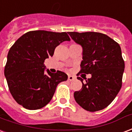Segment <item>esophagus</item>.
Returning a JSON list of instances; mask_svg holds the SVG:
<instances>
[{
  "instance_id": "1",
  "label": "esophagus",
  "mask_w": 132,
  "mask_h": 132,
  "mask_svg": "<svg viewBox=\"0 0 132 132\" xmlns=\"http://www.w3.org/2000/svg\"><path fill=\"white\" fill-rule=\"evenodd\" d=\"M68 80H69V81L73 80H75V77L73 76H71V75H69V76H68Z\"/></svg>"
}]
</instances>
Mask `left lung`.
<instances>
[{"mask_svg": "<svg viewBox=\"0 0 132 132\" xmlns=\"http://www.w3.org/2000/svg\"><path fill=\"white\" fill-rule=\"evenodd\" d=\"M69 34L82 47L79 73L92 75L90 78H85L84 82L83 79L78 77L82 87L74 92L75 100L86 111H101L114 100L122 87L125 61L120 46L101 33L69 32Z\"/></svg>", "mask_w": 132, "mask_h": 132, "instance_id": "8db88e82", "label": "left lung"}]
</instances>
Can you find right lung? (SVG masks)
I'll list each match as a JSON object with an SVG mask.
<instances>
[{
  "label": "right lung",
  "instance_id": "1",
  "mask_svg": "<svg viewBox=\"0 0 132 132\" xmlns=\"http://www.w3.org/2000/svg\"><path fill=\"white\" fill-rule=\"evenodd\" d=\"M71 39L66 32L29 31L10 47L4 73L9 90L14 100L29 110H37L51 101L56 86L67 80L62 71L55 73L47 70L44 62L52 56L54 50Z\"/></svg>",
  "mask_w": 132,
  "mask_h": 132
}]
</instances>
